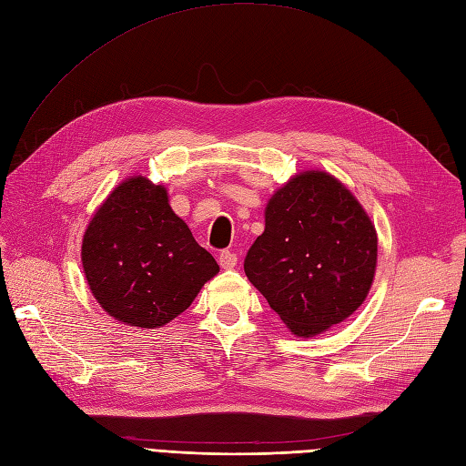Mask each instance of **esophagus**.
Wrapping results in <instances>:
<instances>
[{
    "mask_svg": "<svg viewBox=\"0 0 466 466\" xmlns=\"http://www.w3.org/2000/svg\"><path fill=\"white\" fill-rule=\"evenodd\" d=\"M218 263H220L222 268H234L236 263H238V257H236L234 251H228V249L227 251H220Z\"/></svg>",
    "mask_w": 466,
    "mask_h": 466,
    "instance_id": "1",
    "label": "esophagus"
}]
</instances>
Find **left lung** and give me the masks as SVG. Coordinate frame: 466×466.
<instances>
[{
  "label": "left lung",
  "mask_w": 466,
  "mask_h": 466,
  "mask_svg": "<svg viewBox=\"0 0 466 466\" xmlns=\"http://www.w3.org/2000/svg\"><path fill=\"white\" fill-rule=\"evenodd\" d=\"M376 255L374 224L350 189L329 172L305 170L268 199L244 270L288 329L311 338L363 305Z\"/></svg>",
  "instance_id": "left-lung-1"
}]
</instances>
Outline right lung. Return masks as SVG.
<instances>
[{"label":"right lung","instance_id":"right-lung-1","mask_svg":"<svg viewBox=\"0 0 466 466\" xmlns=\"http://www.w3.org/2000/svg\"><path fill=\"white\" fill-rule=\"evenodd\" d=\"M86 280L103 311L137 329H161L192 305L218 272L167 189L146 177L120 182L82 239Z\"/></svg>","mask_w":466,"mask_h":466}]
</instances>
